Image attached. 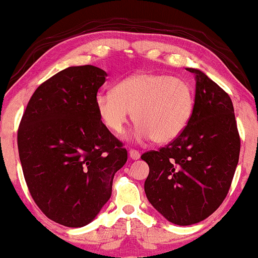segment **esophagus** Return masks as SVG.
Returning a JSON list of instances; mask_svg holds the SVG:
<instances>
[{"label":"esophagus","instance_id":"esophagus-1","mask_svg":"<svg viewBox=\"0 0 258 258\" xmlns=\"http://www.w3.org/2000/svg\"><path fill=\"white\" fill-rule=\"evenodd\" d=\"M128 155H130V159H132V160H138L139 157H141L139 151L135 150V149H131V150L128 151Z\"/></svg>","mask_w":258,"mask_h":258}]
</instances>
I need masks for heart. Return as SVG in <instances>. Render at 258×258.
Wrapping results in <instances>:
<instances>
[{"label":"heart","instance_id":"obj_1","mask_svg":"<svg viewBox=\"0 0 258 258\" xmlns=\"http://www.w3.org/2000/svg\"><path fill=\"white\" fill-rule=\"evenodd\" d=\"M98 115L111 132L120 135L131 119L138 123V141L153 138L159 144L174 141L190 122L195 92L185 79L160 73H137L117 83L113 91L95 97Z\"/></svg>","mask_w":258,"mask_h":258}]
</instances>
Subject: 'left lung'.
<instances>
[{
    "instance_id": "obj_1",
    "label": "left lung",
    "mask_w": 258,
    "mask_h": 258,
    "mask_svg": "<svg viewBox=\"0 0 258 258\" xmlns=\"http://www.w3.org/2000/svg\"><path fill=\"white\" fill-rule=\"evenodd\" d=\"M191 120L178 138L159 151L142 155L149 166L144 191L151 206L169 222L198 223L227 196L240 151L231 98L196 68Z\"/></svg>"
}]
</instances>
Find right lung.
Returning <instances> with one entry per match:
<instances>
[{
    "label": "right lung",
    "instance_id": "right-lung-1",
    "mask_svg": "<svg viewBox=\"0 0 258 258\" xmlns=\"http://www.w3.org/2000/svg\"><path fill=\"white\" fill-rule=\"evenodd\" d=\"M107 76L91 64L55 74L37 88L18 131L31 196L49 219L67 227H83L97 216L127 161L95 104Z\"/></svg>",
    "mask_w": 258,
    "mask_h": 258
}]
</instances>
